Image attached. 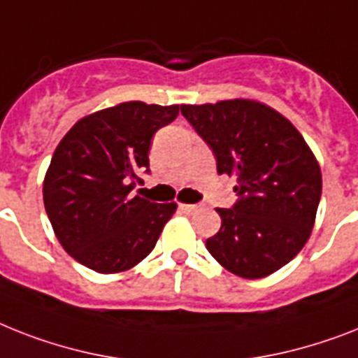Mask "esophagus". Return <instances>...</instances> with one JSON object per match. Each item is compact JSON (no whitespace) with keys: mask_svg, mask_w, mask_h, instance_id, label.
<instances>
[{"mask_svg":"<svg viewBox=\"0 0 358 358\" xmlns=\"http://www.w3.org/2000/svg\"><path fill=\"white\" fill-rule=\"evenodd\" d=\"M180 209H182L184 213H194V211L199 209V206H194V204H180Z\"/></svg>","mask_w":358,"mask_h":358,"instance_id":"34e87169","label":"esophagus"}]
</instances>
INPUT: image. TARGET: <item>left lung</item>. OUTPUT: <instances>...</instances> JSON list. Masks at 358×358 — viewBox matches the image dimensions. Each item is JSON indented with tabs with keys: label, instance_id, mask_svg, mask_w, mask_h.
Returning a JSON list of instances; mask_svg holds the SVG:
<instances>
[{
	"label": "left lung",
	"instance_id": "obj_1",
	"mask_svg": "<svg viewBox=\"0 0 358 358\" xmlns=\"http://www.w3.org/2000/svg\"><path fill=\"white\" fill-rule=\"evenodd\" d=\"M209 145L217 173L237 178L239 200L217 208L220 229L206 248L231 274L259 280L292 261L315 226L322 173L315 154L280 112L250 99L182 104Z\"/></svg>",
	"mask_w": 358,
	"mask_h": 358
}]
</instances>
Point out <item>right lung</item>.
<instances>
[{
	"instance_id": "right-lung-1",
	"label": "right lung",
	"mask_w": 358,
	"mask_h": 358,
	"mask_svg": "<svg viewBox=\"0 0 358 358\" xmlns=\"http://www.w3.org/2000/svg\"><path fill=\"white\" fill-rule=\"evenodd\" d=\"M178 110L121 103L77 121L58 143L43 178V206L75 261L115 274L152 252L176 204H156L130 191L141 182L139 173H149L150 139Z\"/></svg>"
}]
</instances>
